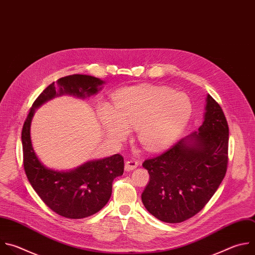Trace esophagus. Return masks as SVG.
I'll return each instance as SVG.
<instances>
[{
    "label": "esophagus",
    "instance_id": "obj_1",
    "mask_svg": "<svg viewBox=\"0 0 255 255\" xmlns=\"http://www.w3.org/2000/svg\"><path fill=\"white\" fill-rule=\"evenodd\" d=\"M137 166H138V162L136 160H128L126 162L125 169H126V171H131V170L135 169Z\"/></svg>",
    "mask_w": 255,
    "mask_h": 255
}]
</instances>
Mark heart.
<instances>
[{"label":"heart","instance_id":"b5f03b06","mask_svg":"<svg viewBox=\"0 0 255 255\" xmlns=\"http://www.w3.org/2000/svg\"><path fill=\"white\" fill-rule=\"evenodd\" d=\"M189 97L166 86L140 85L121 91L114 112L104 109L100 122L108 134L124 139L128 129H134L139 143L158 150L171 143L185 128L191 117Z\"/></svg>","mask_w":255,"mask_h":255}]
</instances>
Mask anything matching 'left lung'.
<instances>
[{
	"label": "left lung",
	"mask_w": 255,
	"mask_h": 255,
	"mask_svg": "<svg viewBox=\"0 0 255 255\" xmlns=\"http://www.w3.org/2000/svg\"><path fill=\"white\" fill-rule=\"evenodd\" d=\"M206 101L204 122L198 132L142 163L149 181L141 193V201L145 209L163 222L180 223L195 216L225 177L228 124L210 94Z\"/></svg>",
	"instance_id": "8db88e82"
}]
</instances>
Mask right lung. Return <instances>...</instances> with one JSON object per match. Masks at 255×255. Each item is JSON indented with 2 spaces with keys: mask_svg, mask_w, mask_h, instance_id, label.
Masks as SVG:
<instances>
[{
  "mask_svg": "<svg viewBox=\"0 0 255 255\" xmlns=\"http://www.w3.org/2000/svg\"><path fill=\"white\" fill-rule=\"evenodd\" d=\"M104 83L96 77L74 74L58 79L59 93L53 82L35 99L22 128L23 164L26 176L45 204L58 215L80 219L95 214L109 202L114 180L124 174L123 156L92 161L70 172H57L44 167L35 155L30 137V125L35 109L63 93L78 97L91 95Z\"/></svg>",
  "mask_w": 255,
  "mask_h": 255,
  "instance_id": "1",
  "label": "right lung"
}]
</instances>
